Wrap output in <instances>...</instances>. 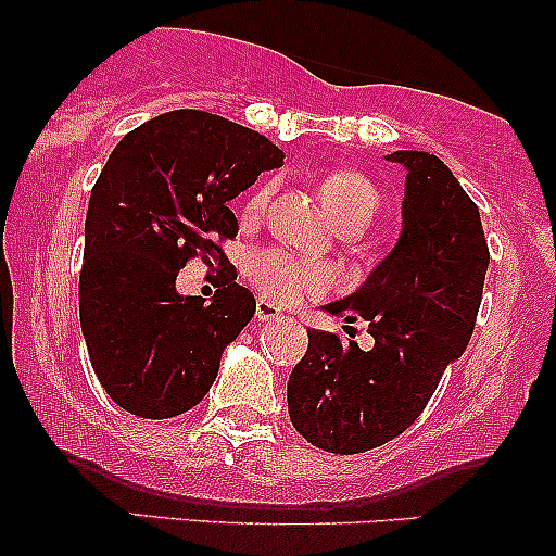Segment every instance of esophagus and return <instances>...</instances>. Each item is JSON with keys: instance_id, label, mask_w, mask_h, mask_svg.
<instances>
[{"instance_id": "obj_1", "label": "esophagus", "mask_w": 556, "mask_h": 556, "mask_svg": "<svg viewBox=\"0 0 556 556\" xmlns=\"http://www.w3.org/2000/svg\"><path fill=\"white\" fill-rule=\"evenodd\" d=\"M279 316H282V314H279V308L271 303V300H264V298L258 300V303H256V318H258V321H277Z\"/></svg>"}]
</instances>
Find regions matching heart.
Returning <instances> with one entry per match:
<instances>
[{"label":"heart","mask_w":556,"mask_h":556,"mask_svg":"<svg viewBox=\"0 0 556 556\" xmlns=\"http://www.w3.org/2000/svg\"><path fill=\"white\" fill-rule=\"evenodd\" d=\"M324 206L337 227L363 225L374 219L381 206L379 188L358 169H331L318 180ZM271 198V182L261 185L248 198V214L264 212ZM251 277L266 295L279 303H298L305 295H318L331 282V274L314 261H300L279 248H266L251 261Z\"/></svg>","instance_id":"b5f03b06"}]
</instances>
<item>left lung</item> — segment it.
<instances>
[{
  "label": "left lung",
  "instance_id": "8db88e82",
  "mask_svg": "<svg viewBox=\"0 0 556 556\" xmlns=\"http://www.w3.org/2000/svg\"><path fill=\"white\" fill-rule=\"evenodd\" d=\"M407 169L402 235L350 298L329 303L366 318L371 350L308 329V350L287 384L300 437L334 455H358L410 429L452 361L468 348L489 245L481 214L450 167L429 151H394Z\"/></svg>",
  "mask_w": 556,
  "mask_h": 556
}]
</instances>
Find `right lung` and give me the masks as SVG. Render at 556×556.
<instances>
[{"label":"right lung","instance_id":"right-lung-1","mask_svg":"<svg viewBox=\"0 0 556 556\" xmlns=\"http://www.w3.org/2000/svg\"><path fill=\"white\" fill-rule=\"evenodd\" d=\"M285 154L219 114L177 110L119 140L91 190L80 269V329L101 387L138 418H175L212 389L222 350L256 314L222 242L238 235L229 201ZM190 257L219 263L212 304L182 299Z\"/></svg>","mask_w":556,"mask_h":556}]
</instances>
